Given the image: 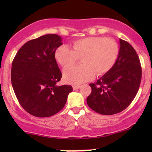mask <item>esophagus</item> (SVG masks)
Wrapping results in <instances>:
<instances>
[{"instance_id":"34e87169","label":"esophagus","mask_w":152,"mask_h":152,"mask_svg":"<svg viewBox=\"0 0 152 152\" xmlns=\"http://www.w3.org/2000/svg\"><path fill=\"white\" fill-rule=\"evenodd\" d=\"M80 88V85H73V89L75 90H77V89H79V88Z\"/></svg>"}]
</instances>
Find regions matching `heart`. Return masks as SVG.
<instances>
[{"mask_svg":"<svg viewBox=\"0 0 152 152\" xmlns=\"http://www.w3.org/2000/svg\"><path fill=\"white\" fill-rule=\"evenodd\" d=\"M72 49L68 45L59 46L55 52L58 63L64 68L73 64L81 57L82 64L64 70V80L79 84L91 80L96 74L101 76L110 72L116 63L119 48L117 42L103 36H90L72 42Z\"/></svg>","mask_w":152,"mask_h":152,"instance_id":"1","label":"heart"}]
</instances>
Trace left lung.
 I'll list each match as a JSON object with an SVG mask.
<instances>
[{"label":"left lung","mask_w":152,"mask_h":152,"mask_svg":"<svg viewBox=\"0 0 152 152\" xmlns=\"http://www.w3.org/2000/svg\"><path fill=\"white\" fill-rule=\"evenodd\" d=\"M119 44L113 67L94 84H90L92 91L87 103L102 115H113L127 108L136 96L142 80V66L135 50L125 40L119 39Z\"/></svg>","instance_id":"obj_1"}]
</instances>
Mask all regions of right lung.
I'll return each mask as SVG.
<instances>
[{
    "label": "right lung",
    "instance_id": "1",
    "mask_svg": "<svg viewBox=\"0 0 152 152\" xmlns=\"http://www.w3.org/2000/svg\"><path fill=\"white\" fill-rule=\"evenodd\" d=\"M61 36L44 35L24 44L12 62L11 83L19 103L36 117H49L64 107L71 85L57 86L62 75L55 58Z\"/></svg>",
    "mask_w": 152,
    "mask_h": 152
}]
</instances>
